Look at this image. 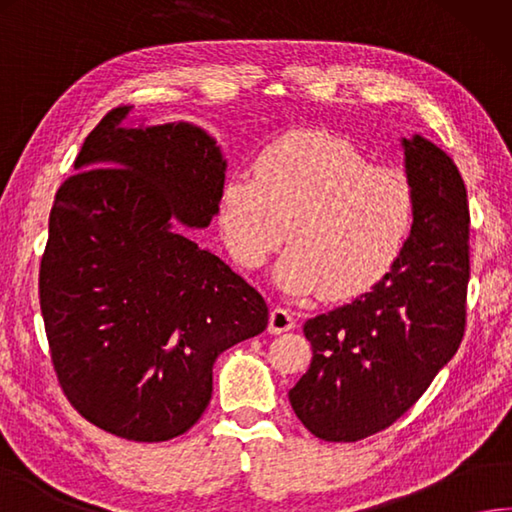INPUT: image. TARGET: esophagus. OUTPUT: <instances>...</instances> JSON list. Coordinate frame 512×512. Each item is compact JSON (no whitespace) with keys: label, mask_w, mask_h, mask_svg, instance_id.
<instances>
[{"label":"esophagus","mask_w":512,"mask_h":512,"mask_svg":"<svg viewBox=\"0 0 512 512\" xmlns=\"http://www.w3.org/2000/svg\"><path fill=\"white\" fill-rule=\"evenodd\" d=\"M294 325H296V318L287 310V307H274L272 314H269V332L272 334L289 332Z\"/></svg>","instance_id":"34e87169"}]
</instances>
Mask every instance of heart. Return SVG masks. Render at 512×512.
<instances>
[{
  "instance_id": "obj_1",
  "label": "heart",
  "mask_w": 512,
  "mask_h": 512,
  "mask_svg": "<svg viewBox=\"0 0 512 512\" xmlns=\"http://www.w3.org/2000/svg\"><path fill=\"white\" fill-rule=\"evenodd\" d=\"M412 220L406 176L372 165L352 140L321 129L265 144L254 173H229L218 196V225L240 267L265 265L287 238L278 281L327 301H350L379 285L399 263Z\"/></svg>"
}]
</instances>
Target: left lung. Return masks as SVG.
Masks as SVG:
<instances>
[{
  "mask_svg": "<svg viewBox=\"0 0 512 512\" xmlns=\"http://www.w3.org/2000/svg\"><path fill=\"white\" fill-rule=\"evenodd\" d=\"M414 220L399 263L368 294L314 316L312 363L289 403L314 437L359 441L403 417L459 350L466 332L470 211L446 153L403 140Z\"/></svg>",
  "mask_w": 512,
  "mask_h": 512,
  "instance_id": "left-lung-1",
  "label": "left lung"
}]
</instances>
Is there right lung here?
<instances>
[{
	"instance_id": "add662e5",
	"label": "right lung",
	"mask_w": 512,
	"mask_h": 512,
	"mask_svg": "<svg viewBox=\"0 0 512 512\" xmlns=\"http://www.w3.org/2000/svg\"><path fill=\"white\" fill-rule=\"evenodd\" d=\"M86 136L57 189L40 265L53 370L86 421L115 437L185 435L211 399L218 354L267 327V303L178 229L218 214L225 160L194 124Z\"/></svg>"
}]
</instances>
